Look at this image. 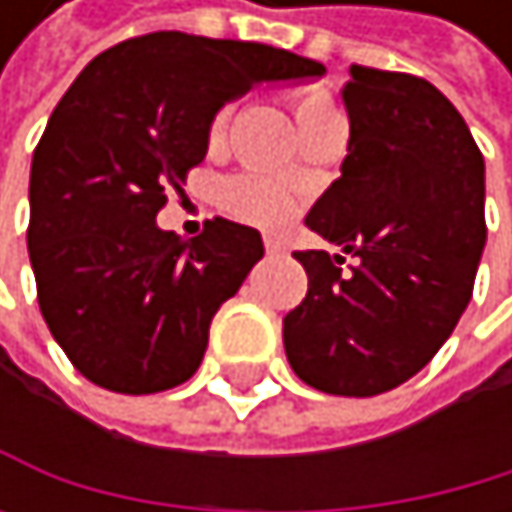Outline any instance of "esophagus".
<instances>
[{"mask_svg": "<svg viewBox=\"0 0 512 512\" xmlns=\"http://www.w3.org/2000/svg\"><path fill=\"white\" fill-rule=\"evenodd\" d=\"M264 245H267V254H270V258H273V254H285V245H282L279 239H273V236H267Z\"/></svg>", "mask_w": 512, "mask_h": 512, "instance_id": "1", "label": "esophagus"}]
</instances>
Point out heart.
I'll list each match as a JSON object with an SVG mask.
<instances>
[{"label": "heart", "mask_w": 512, "mask_h": 512, "mask_svg": "<svg viewBox=\"0 0 512 512\" xmlns=\"http://www.w3.org/2000/svg\"><path fill=\"white\" fill-rule=\"evenodd\" d=\"M291 110H294V125H298L301 137L328 125V122H341L338 110H334V104H331V97L319 88H301L291 97ZM227 122H230V104H224L218 113H214V119L208 125L211 141H221L224 131H227ZM224 202L236 218L261 224V227H279L288 221V214H291L288 196L276 184H270L264 178H254V174H245V178L230 181L224 187Z\"/></svg>", "instance_id": "b5f03b06"}]
</instances>
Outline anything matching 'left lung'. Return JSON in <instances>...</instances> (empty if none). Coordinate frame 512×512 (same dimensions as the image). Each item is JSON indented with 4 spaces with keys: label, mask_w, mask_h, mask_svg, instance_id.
<instances>
[{
    "label": "left lung",
    "mask_w": 512,
    "mask_h": 512,
    "mask_svg": "<svg viewBox=\"0 0 512 512\" xmlns=\"http://www.w3.org/2000/svg\"><path fill=\"white\" fill-rule=\"evenodd\" d=\"M347 159L307 227L341 254L294 251L307 298L282 319L285 356L331 396H378L436 356L470 304L485 248V159L427 79L350 67ZM357 258L344 274L343 254Z\"/></svg>",
    "instance_id": "obj_1"
}]
</instances>
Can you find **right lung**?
<instances>
[{
    "label": "right lung",
    "mask_w": 512,
    "mask_h": 512,
    "mask_svg": "<svg viewBox=\"0 0 512 512\" xmlns=\"http://www.w3.org/2000/svg\"><path fill=\"white\" fill-rule=\"evenodd\" d=\"M322 73L285 48L168 30L119 42L76 76L33 153L27 248L39 310L79 375L131 396L196 375L214 313L264 242L224 218L181 239L156 214L184 193L224 104Z\"/></svg>",
    "instance_id": "obj_1"
}]
</instances>
